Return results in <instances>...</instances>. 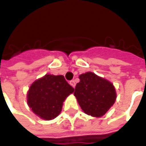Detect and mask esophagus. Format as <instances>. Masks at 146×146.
Listing matches in <instances>:
<instances>
[{
	"mask_svg": "<svg viewBox=\"0 0 146 146\" xmlns=\"http://www.w3.org/2000/svg\"><path fill=\"white\" fill-rule=\"evenodd\" d=\"M70 84L72 86L73 88H75V86H76V83H75V81H74V80H70Z\"/></svg>",
	"mask_w": 146,
	"mask_h": 146,
	"instance_id": "1",
	"label": "esophagus"
}]
</instances>
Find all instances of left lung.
Wrapping results in <instances>:
<instances>
[{
  "label": "left lung",
  "instance_id": "1",
  "mask_svg": "<svg viewBox=\"0 0 146 146\" xmlns=\"http://www.w3.org/2000/svg\"><path fill=\"white\" fill-rule=\"evenodd\" d=\"M79 78L80 81L76 84L74 95L80 106L88 115L103 116L116 101L113 85L92 72L81 74Z\"/></svg>",
  "mask_w": 146,
  "mask_h": 146
}]
</instances>
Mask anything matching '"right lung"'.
<instances>
[{
    "instance_id": "add662e5",
    "label": "right lung",
    "mask_w": 146,
    "mask_h": 146,
    "mask_svg": "<svg viewBox=\"0 0 146 146\" xmlns=\"http://www.w3.org/2000/svg\"><path fill=\"white\" fill-rule=\"evenodd\" d=\"M73 92L63 76L46 74L30 86L27 102L35 114L49 120L60 113L64 100Z\"/></svg>"
}]
</instances>
